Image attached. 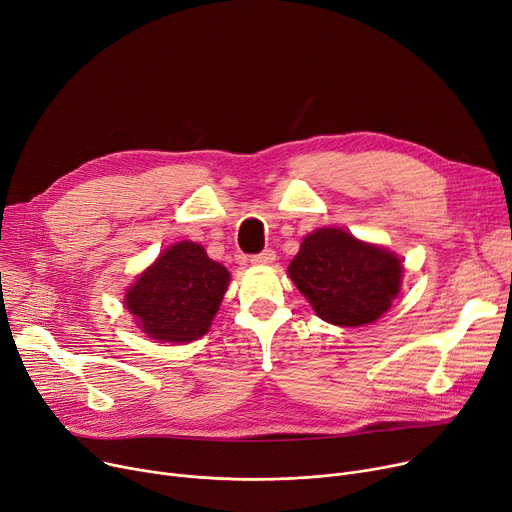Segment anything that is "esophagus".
Returning a JSON list of instances; mask_svg holds the SVG:
<instances>
[{"label": "esophagus", "mask_w": 512, "mask_h": 512, "mask_svg": "<svg viewBox=\"0 0 512 512\" xmlns=\"http://www.w3.org/2000/svg\"><path fill=\"white\" fill-rule=\"evenodd\" d=\"M275 260H277V254H275L273 250H264V252L254 254V256L250 258V262L256 264V266H268V264H273Z\"/></svg>", "instance_id": "esophagus-1"}]
</instances>
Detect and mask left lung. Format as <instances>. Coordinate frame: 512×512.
<instances>
[{"label": "left lung", "instance_id": "1", "mask_svg": "<svg viewBox=\"0 0 512 512\" xmlns=\"http://www.w3.org/2000/svg\"><path fill=\"white\" fill-rule=\"evenodd\" d=\"M287 273L322 320L364 326L399 295L403 264L393 252L343 229L322 227L304 237Z\"/></svg>", "mask_w": 512, "mask_h": 512}]
</instances>
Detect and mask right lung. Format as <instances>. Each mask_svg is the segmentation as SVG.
Masks as SVG:
<instances>
[{
    "label": "right lung",
    "instance_id": "obj_1",
    "mask_svg": "<svg viewBox=\"0 0 512 512\" xmlns=\"http://www.w3.org/2000/svg\"><path fill=\"white\" fill-rule=\"evenodd\" d=\"M229 287V270L200 244L169 246L126 293L142 333L159 343H190L206 335Z\"/></svg>",
    "mask_w": 512,
    "mask_h": 512
}]
</instances>
